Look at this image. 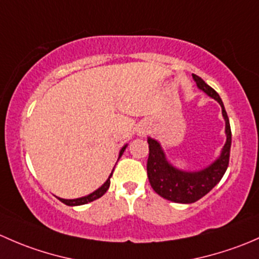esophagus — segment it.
<instances>
[{
  "mask_svg": "<svg viewBox=\"0 0 259 259\" xmlns=\"http://www.w3.org/2000/svg\"><path fill=\"white\" fill-rule=\"evenodd\" d=\"M138 135L143 136V135H145V131H140V132H138Z\"/></svg>",
  "mask_w": 259,
  "mask_h": 259,
  "instance_id": "34e87169",
  "label": "esophagus"
}]
</instances>
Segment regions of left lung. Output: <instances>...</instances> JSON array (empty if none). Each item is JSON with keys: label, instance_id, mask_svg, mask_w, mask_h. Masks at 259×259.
Segmentation results:
<instances>
[{"label": "left lung", "instance_id": "left-lung-1", "mask_svg": "<svg viewBox=\"0 0 259 259\" xmlns=\"http://www.w3.org/2000/svg\"><path fill=\"white\" fill-rule=\"evenodd\" d=\"M197 87L207 96L217 101L222 107V116L226 122V143L221 154L209 166L199 170H182L173 166L167 159L161 143L148 137L149 156L147 161V176L149 183L156 193L176 203H193L198 201L222 180L229 162L232 133L227 112L220 95L208 86L201 77L192 74Z\"/></svg>", "mask_w": 259, "mask_h": 259}]
</instances>
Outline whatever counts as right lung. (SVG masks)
Masks as SVG:
<instances>
[{
    "label": "right lung",
    "mask_w": 259,
    "mask_h": 259,
    "mask_svg": "<svg viewBox=\"0 0 259 259\" xmlns=\"http://www.w3.org/2000/svg\"><path fill=\"white\" fill-rule=\"evenodd\" d=\"M127 146H128V145H124L123 147L121 148V151H119V154H118V159L121 158V156H122V154H123L124 149H126ZM113 169H112L111 175L108 176L107 181H106V182L103 183V185L101 186L100 188H97L95 192H92V193L87 194V196H84V197H79V198H74V199H65V198H60V197H57V198L60 199V201L62 202V203L67 204V206H82V204H87V203H90V202L96 201V199H98V198H100V197H102L103 194H105L106 192H107V189L110 188L111 177H112V173H113Z\"/></svg>",
    "instance_id": "1"
}]
</instances>
